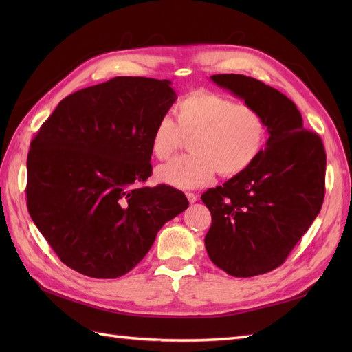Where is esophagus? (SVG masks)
Returning <instances> with one entry per match:
<instances>
[{
    "label": "esophagus",
    "instance_id": "34e87169",
    "mask_svg": "<svg viewBox=\"0 0 352 352\" xmlns=\"http://www.w3.org/2000/svg\"><path fill=\"white\" fill-rule=\"evenodd\" d=\"M186 198H188V201L190 202V204H194V202L198 201V197L194 192H186Z\"/></svg>",
    "mask_w": 352,
    "mask_h": 352
}]
</instances>
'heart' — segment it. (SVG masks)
<instances>
[{
  "mask_svg": "<svg viewBox=\"0 0 352 352\" xmlns=\"http://www.w3.org/2000/svg\"><path fill=\"white\" fill-rule=\"evenodd\" d=\"M189 138L190 154L157 168L162 184L179 189L204 186L219 172L223 177L242 175L257 162L267 141L264 116L226 95L195 91L175 107V120L162 116L151 131V153L166 160Z\"/></svg>",
  "mask_w": 352,
  "mask_h": 352,
  "instance_id": "obj_1",
  "label": "heart"
}]
</instances>
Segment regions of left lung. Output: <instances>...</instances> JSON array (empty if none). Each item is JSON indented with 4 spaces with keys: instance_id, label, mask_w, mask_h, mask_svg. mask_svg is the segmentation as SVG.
Listing matches in <instances>:
<instances>
[{
    "instance_id": "left-lung-1",
    "label": "left lung",
    "mask_w": 352,
    "mask_h": 352,
    "mask_svg": "<svg viewBox=\"0 0 352 352\" xmlns=\"http://www.w3.org/2000/svg\"><path fill=\"white\" fill-rule=\"evenodd\" d=\"M210 79L267 122L269 140L257 162L201 197L211 212L204 239L210 260L230 276L251 278L279 267L320 212L326 153L278 89L243 74Z\"/></svg>"
}]
</instances>
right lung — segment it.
I'll use <instances>...</instances> for the list:
<instances>
[{
	"instance_id": "add662e5",
	"label": "right lung",
	"mask_w": 352,
	"mask_h": 352,
	"mask_svg": "<svg viewBox=\"0 0 352 352\" xmlns=\"http://www.w3.org/2000/svg\"><path fill=\"white\" fill-rule=\"evenodd\" d=\"M170 80L117 76L74 92L30 142L28 210L58 258L89 278L114 279L150 251L189 202L151 176V131L177 95Z\"/></svg>"
}]
</instances>
